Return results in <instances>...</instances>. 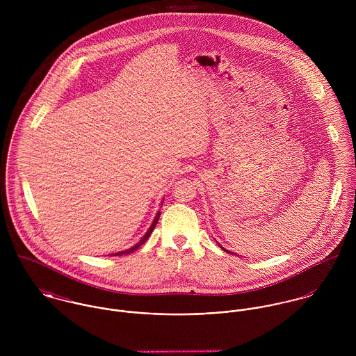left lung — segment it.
Segmentation results:
<instances>
[{"instance_id": "1", "label": "left lung", "mask_w": 356, "mask_h": 356, "mask_svg": "<svg viewBox=\"0 0 356 356\" xmlns=\"http://www.w3.org/2000/svg\"><path fill=\"white\" fill-rule=\"evenodd\" d=\"M220 248H222V250H223V251H226V250H225V248H223V247H222V245H220ZM226 252H229V251H226ZM232 254H233V252H232Z\"/></svg>"}]
</instances>
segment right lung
Listing matches in <instances>:
<instances>
[{
  "mask_svg": "<svg viewBox=\"0 0 356 356\" xmlns=\"http://www.w3.org/2000/svg\"><path fill=\"white\" fill-rule=\"evenodd\" d=\"M159 218H160V211L156 213V216H154V220L152 222V225H151V227L148 229V232L145 233V236L136 244V245H133L131 248H129V250H124V251H122V252H118V254H113V256H118V254H133L134 251H137L147 240H148V237L152 234L153 229L156 227V225H157V222H159Z\"/></svg>",
  "mask_w": 356,
  "mask_h": 356,
  "instance_id": "right-lung-1",
  "label": "right lung"
}]
</instances>
